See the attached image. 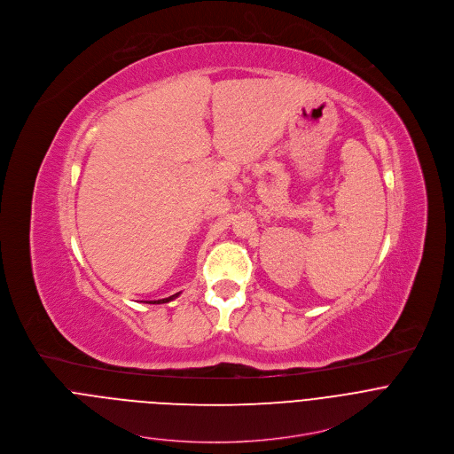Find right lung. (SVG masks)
<instances>
[{
  "label": "right lung",
  "mask_w": 454,
  "mask_h": 454,
  "mask_svg": "<svg viewBox=\"0 0 454 454\" xmlns=\"http://www.w3.org/2000/svg\"><path fill=\"white\" fill-rule=\"evenodd\" d=\"M180 295V292L178 294H175V295H171V297H168V299H160V301H153L152 304H164V302H169V301H173V299H176Z\"/></svg>",
  "instance_id": "1"
}]
</instances>
